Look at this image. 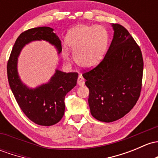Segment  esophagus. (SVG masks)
Returning a JSON list of instances; mask_svg holds the SVG:
<instances>
[{"label": "esophagus", "mask_w": 158, "mask_h": 158, "mask_svg": "<svg viewBox=\"0 0 158 158\" xmlns=\"http://www.w3.org/2000/svg\"><path fill=\"white\" fill-rule=\"evenodd\" d=\"M77 84L79 85H80V86H82V85H85V79H84V78L82 77V75H80V76L78 77Z\"/></svg>", "instance_id": "obj_1"}]
</instances>
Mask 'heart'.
<instances>
[{
  "mask_svg": "<svg viewBox=\"0 0 158 158\" xmlns=\"http://www.w3.org/2000/svg\"><path fill=\"white\" fill-rule=\"evenodd\" d=\"M109 33L102 26L80 25L73 28L66 36L67 48L73 52L75 62L89 69L97 66L105 55L109 44ZM64 58L69 56L66 48H63Z\"/></svg>",
  "mask_w": 158,
  "mask_h": 158,
  "instance_id": "heart-1",
  "label": "heart"
}]
</instances>
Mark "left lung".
I'll return each instance as SVG.
<instances>
[{"instance_id": "8db88e82", "label": "left lung", "mask_w": 158, "mask_h": 158, "mask_svg": "<svg viewBox=\"0 0 158 158\" xmlns=\"http://www.w3.org/2000/svg\"><path fill=\"white\" fill-rule=\"evenodd\" d=\"M114 36L103 60L82 74L89 89L91 114L105 123L122 118L140 95L143 58L140 48L123 26L111 24Z\"/></svg>"}]
</instances>
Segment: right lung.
<instances>
[{"instance_id": "1", "label": "right lung", "mask_w": 158, "mask_h": 158, "mask_svg": "<svg viewBox=\"0 0 158 158\" xmlns=\"http://www.w3.org/2000/svg\"><path fill=\"white\" fill-rule=\"evenodd\" d=\"M35 41H45L54 46L57 54L62 51L60 40L54 29L43 26L29 29L16 39L7 63V78L16 102L26 117L40 126L57 123L65 111V96L76 85L78 73H66L59 69L46 83L30 88L23 83L18 73V57L26 44Z\"/></svg>"}]
</instances>
